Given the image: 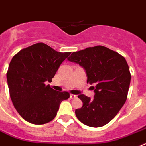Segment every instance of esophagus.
<instances>
[{"label":"esophagus","instance_id":"obj_1","mask_svg":"<svg viewBox=\"0 0 146 146\" xmlns=\"http://www.w3.org/2000/svg\"><path fill=\"white\" fill-rule=\"evenodd\" d=\"M70 98L73 99V98H76V95H73V94H70Z\"/></svg>","mask_w":146,"mask_h":146}]
</instances>
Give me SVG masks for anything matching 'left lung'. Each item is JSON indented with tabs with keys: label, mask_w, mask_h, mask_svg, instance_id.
I'll use <instances>...</instances> for the list:
<instances>
[{
	"label": "left lung",
	"mask_w": 146,
	"mask_h": 146,
	"mask_svg": "<svg viewBox=\"0 0 146 146\" xmlns=\"http://www.w3.org/2000/svg\"><path fill=\"white\" fill-rule=\"evenodd\" d=\"M68 60L84 68L87 82L94 90L93 99L78 96L83 106L75 111L77 118L90 127H101L116 116L127 98L131 74L123 56L104 46L73 52Z\"/></svg>",
	"instance_id": "8db88e82"
}]
</instances>
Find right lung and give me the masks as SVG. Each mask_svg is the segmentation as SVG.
<instances>
[{
	"mask_svg": "<svg viewBox=\"0 0 146 146\" xmlns=\"http://www.w3.org/2000/svg\"><path fill=\"white\" fill-rule=\"evenodd\" d=\"M71 54L61 53L44 43L22 49L10 62L6 73L10 97L24 120L36 125L51 121L68 92H59L46 82H52L60 64Z\"/></svg>",
	"mask_w": 146,
	"mask_h": 146,
	"instance_id": "obj_1",
	"label": "right lung"
}]
</instances>
